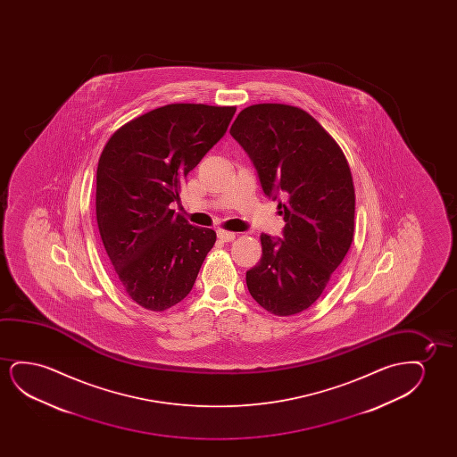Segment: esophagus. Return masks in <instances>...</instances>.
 I'll use <instances>...</instances> for the list:
<instances>
[{"instance_id":"34e87169","label":"esophagus","mask_w":457,"mask_h":457,"mask_svg":"<svg viewBox=\"0 0 457 457\" xmlns=\"http://www.w3.org/2000/svg\"><path fill=\"white\" fill-rule=\"evenodd\" d=\"M217 237H219V240H221V242H232V240L236 238V234H234V232L220 229V231H217Z\"/></svg>"}]
</instances>
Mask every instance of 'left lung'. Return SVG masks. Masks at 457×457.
<instances>
[{
	"instance_id": "1",
	"label": "left lung",
	"mask_w": 457,
	"mask_h": 457,
	"mask_svg": "<svg viewBox=\"0 0 457 457\" xmlns=\"http://www.w3.org/2000/svg\"><path fill=\"white\" fill-rule=\"evenodd\" d=\"M229 132L286 221L282 238L261 234L262 257L246 271L248 290L275 315L303 312L323 294L353 242L356 196L348 161L300 107H245Z\"/></svg>"
}]
</instances>
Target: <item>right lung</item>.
Returning a JSON list of instances; mask_svg holds the SVG:
<instances>
[{"label":"right lung","mask_w":457,"mask_h":457,"mask_svg":"<svg viewBox=\"0 0 457 457\" xmlns=\"http://www.w3.org/2000/svg\"><path fill=\"white\" fill-rule=\"evenodd\" d=\"M234 106L176 103L113 132L96 169V223L121 287L162 312L184 300L215 244V231L170 209L182 181L225 136Z\"/></svg>","instance_id":"obj_1"}]
</instances>
